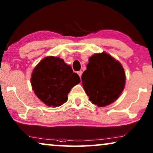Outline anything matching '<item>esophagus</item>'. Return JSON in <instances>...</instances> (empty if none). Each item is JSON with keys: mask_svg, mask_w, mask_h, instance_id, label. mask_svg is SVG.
<instances>
[{"mask_svg": "<svg viewBox=\"0 0 153 153\" xmlns=\"http://www.w3.org/2000/svg\"><path fill=\"white\" fill-rule=\"evenodd\" d=\"M77 73H78V75H79V76H80V79H81V77H82V71H78V72H77Z\"/></svg>", "mask_w": 153, "mask_h": 153, "instance_id": "esophagus-1", "label": "esophagus"}]
</instances>
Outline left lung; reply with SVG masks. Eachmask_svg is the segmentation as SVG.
Masks as SVG:
<instances>
[{
	"instance_id": "left-lung-1",
	"label": "left lung",
	"mask_w": 153,
	"mask_h": 153,
	"mask_svg": "<svg viewBox=\"0 0 153 153\" xmlns=\"http://www.w3.org/2000/svg\"><path fill=\"white\" fill-rule=\"evenodd\" d=\"M82 83L89 101L99 107L115 101L125 88L126 75L122 64L104 52L89 59Z\"/></svg>"
}]
</instances>
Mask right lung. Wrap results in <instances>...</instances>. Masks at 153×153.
Wrapping results in <instances>:
<instances>
[{"instance_id": "right-lung-1", "label": "right lung", "mask_w": 153, "mask_h": 153, "mask_svg": "<svg viewBox=\"0 0 153 153\" xmlns=\"http://www.w3.org/2000/svg\"><path fill=\"white\" fill-rule=\"evenodd\" d=\"M30 82L38 99L48 106L55 108L66 102L68 94L80 79L64 59L49 56L33 69Z\"/></svg>"}]
</instances>
